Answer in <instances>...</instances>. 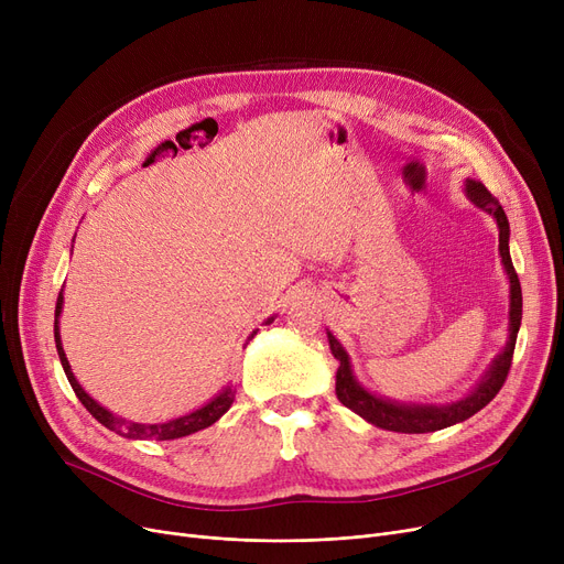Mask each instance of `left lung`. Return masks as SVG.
I'll use <instances>...</instances> for the list:
<instances>
[{
    "label": "left lung",
    "instance_id": "8db88e82",
    "mask_svg": "<svg viewBox=\"0 0 564 564\" xmlns=\"http://www.w3.org/2000/svg\"><path fill=\"white\" fill-rule=\"evenodd\" d=\"M464 192L473 205H478L480 210L489 213L498 224L500 262H502V267H506V274L510 279V329H508L510 338H508V345L494 359V364L489 366V370L485 372L478 387L473 389L466 398L451 402V404H406V402L379 398V395L366 391L351 372V364H349L345 347L338 343V338L332 332H327L332 354L338 361L336 395L347 409L359 413L361 419H366L375 427L389 430V432H402V434H425V432L451 427L455 423L470 419L473 413H478L482 406H487L508 379L514 345H517V334L521 327V306H523L521 283H519V276L514 272V264L510 258V224H508L506 210H502V205L491 196V192L482 183L470 181L468 177L464 185Z\"/></svg>",
    "mask_w": 564,
    "mask_h": 564
}]
</instances>
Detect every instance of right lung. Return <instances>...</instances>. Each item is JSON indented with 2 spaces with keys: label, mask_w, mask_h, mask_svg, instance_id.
<instances>
[{
  "label": "right lung",
  "mask_w": 564,
  "mask_h": 564,
  "mask_svg": "<svg viewBox=\"0 0 564 564\" xmlns=\"http://www.w3.org/2000/svg\"><path fill=\"white\" fill-rule=\"evenodd\" d=\"M62 306H64V294L58 292V300H56V311H54V343H56V351H58V359H62V366H64V372L70 381V387L75 391V395L79 398V402L86 406V411L91 413V416L102 423L107 430L121 434L126 438H139V441H171V438H181V436H189L198 430H205L210 427L213 423H217L224 413L230 409L232 400H235V391L230 387H226L217 398H213L207 404H203L200 409L187 413V416H181V419H173V421H166V423H155V425H145V423H132V421H126L121 416H113V413L109 409H105L102 404H98L91 395H88L82 387L79 381L75 379L73 370H70V364L66 359V351H64V345H62V336H58V315H62ZM274 317L267 319V324H270ZM256 336V332L249 336V340Z\"/></svg>",
  "instance_id": "right-lung-1"
}]
</instances>
